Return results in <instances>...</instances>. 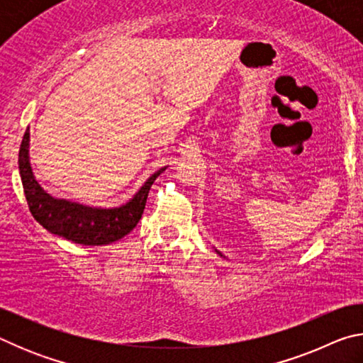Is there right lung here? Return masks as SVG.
I'll return each instance as SVG.
<instances>
[{
  "instance_id": "1",
  "label": "right lung",
  "mask_w": 363,
  "mask_h": 363,
  "mask_svg": "<svg viewBox=\"0 0 363 363\" xmlns=\"http://www.w3.org/2000/svg\"><path fill=\"white\" fill-rule=\"evenodd\" d=\"M28 140L30 133L27 130L19 150V171L28 210L46 230L73 243L99 247L128 235L143 218L152 184L164 171L162 168L152 174L139 192L120 208L102 210V208L83 206L72 203L69 200L54 199L41 189L28 162Z\"/></svg>"
}]
</instances>
